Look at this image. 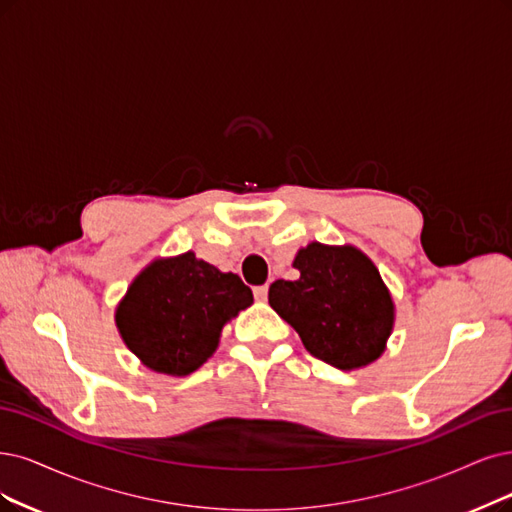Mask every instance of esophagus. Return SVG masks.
<instances>
[{
    "instance_id": "1",
    "label": "esophagus",
    "mask_w": 512,
    "mask_h": 512,
    "mask_svg": "<svg viewBox=\"0 0 512 512\" xmlns=\"http://www.w3.org/2000/svg\"><path fill=\"white\" fill-rule=\"evenodd\" d=\"M268 291H270L268 285H261V287L253 289V295H255L257 301H268Z\"/></svg>"
}]
</instances>
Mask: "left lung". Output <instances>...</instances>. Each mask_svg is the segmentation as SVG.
<instances>
[{
	"label": "left lung",
	"instance_id": "left-lung-1",
	"mask_svg": "<svg viewBox=\"0 0 512 512\" xmlns=\"http://www.w3.org/2000/svg\"><path fill=\"white\" fill-rule=\"evenodd\" d=\"M297 280L270 285V306L306 350L342 371L367 367L386 350L394 304L375 263L356 246L310 242L299 249Z\"/></svg>",
	"mask_w": 512,
	"mask_h": 512
}]
</instances>
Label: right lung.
Masks as SVG:
<instances>
[{
    "mask_svg": "<svg viewBox=\"0 0 512 512\" xmlns=\"http://www.w3.org/2000/svg\"><path fill=\"white\" fill-rule=\"evenodd\" d=\"M253 304L240 276L219 272L192 251L156 259L132 280L116 310L124 344L164 375H189L219 346L227 320Z\"/></svg>",
    "mask_w": 512,
    "mask_h": 512,
    "instance_id": "right-lung-1",
    "label": "right lung"
}]
</instances>
